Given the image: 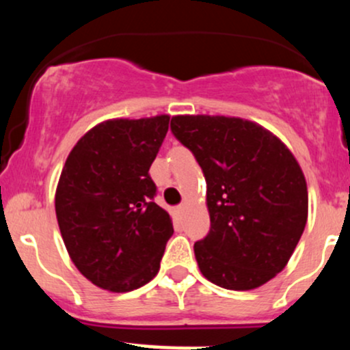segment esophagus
Instances as JSON below:
<instances>
[{"mask_svg": "<svg viewBox=\"0 0 350 350\" xmlns=\"http://www.w3.org/2000/svg\"><path fill=\"white\" fill-rule=\"evenodd\" d=\"M176 212H178L179 215H183L184 212H186V206H180V207H178V211H176Z\"/></svg>", "mask_w": 350, "mask_h": 350, "instance_id": "obj_1", "label": "esophagus"}]
</instances>
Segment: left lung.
Returning <instances> with one entry per match:
<instances>
[{
	"instance_id": "8db88e82",
	"label": "left lung",
	"mask_w": 350,
	"mask_h": 350,
	"mask_svg": "<svg viewBox=\"0 0 350 350\" xmlns=\"http://www.w3.org/2000/svg\"><path fill=\"white\" fill-rule=\"evenodd\" d=\"M171 130L206 176L211 230L194 243L199 270L248 291L290 262L308 220V186L295 154L262 124L239 116L176 115Z\"/></svg>"
}]
</instances>
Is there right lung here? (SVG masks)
<instances>
[{"instance_id":"right-lung-1","label":"right lung","mask_w":350,"mask_h":350,"mask_svg":"<svg viewBox=\"0 0 350 350\" xmlns=\"http://www.w3.org/2000/svg\"><path fill=\"white\" fill-rule=\"evenodd\" d=\"M170 115L110 118L75 143L55 189V215L72 263L95 286L126 293L158 275L171 215L152 202L148 174Z\"/></svg>"}]
</instances>
